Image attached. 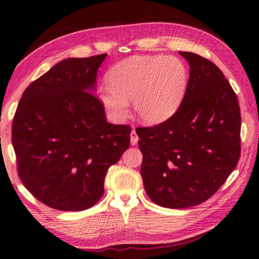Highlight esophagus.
<instances>
[{
    "label": "esophagus",
    "instance_id": "obj_1",
    "mask_svg": "<svg viewBox=\"0 0 259 259\" xmlns=\"http://www.w3.org/2000/svg\"><path fill=\"white\" fill-rule=\"evenodd\" d=\"M137 142H138V136H137V134H136V131H135V129H133V130H131V133H130L131 145H136Z\"/></svg>",
    "mask_w": 259,
    "mask_h": 259
}]
</instances>
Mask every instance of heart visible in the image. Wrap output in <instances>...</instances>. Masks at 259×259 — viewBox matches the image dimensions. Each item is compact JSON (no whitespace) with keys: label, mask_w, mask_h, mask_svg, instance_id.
Here are the masks:
<instances>
[{"label":"heart","mask_w":259,"mask_h":259,"mask_svg":"<svg viewBox=\"0 0 259 259\" xmlns=\"http://www.w3.org/2000/svg\"><path fill=\"white\" fill-rule=\"evenodd\" d=\"M109 85L98 89V99L114 122H123L134 102L139 120L157 125L175 114L187 91L186 64L175 56H131L110 69Z\"/></svg>","instance_id":"heart-1"}]
</instances>
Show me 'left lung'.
Wrapping results in <instances>:
<instances>
[{
    "mask_svg": "<svg viewBox=\"0 0 259 259\" xmlns=\"http://www.w3.org/2000/svg\"><path fill=\"white\" fill-rule=\"evenodd\" d=\"M190 67L184 98L169 120L138 128L141 175L159 206L187 208L207 200L236 167L241 114L235 92L214 63L179 52Z\"/></svg>",
    "mask_w": 259,
    "mask_h": 259,
    "instance_id": "left-lung-1",
    "label": "left lung"
}]
</instances>
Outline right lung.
I'll use <instances>...</instances> for the list:
<instances>
[{
	"label": "right lung",
	"mask_w": 259,
	"mask_h": 259,
	"mask_svg": "<svg viewBox=\"0 0 259 259\" xmlns=\"http://www.w3.org/2000/svg\"><path fill=\"white\" fill-rule=\"evenodd\" d=\"M106 56L61 61L27 86L16 110L18 175L55 210L83 211L99 202L108 168L130 145V126L108 123L94 96Z\"/></svg>",
	"instance_id": "obj_1"
}]
</instances>
